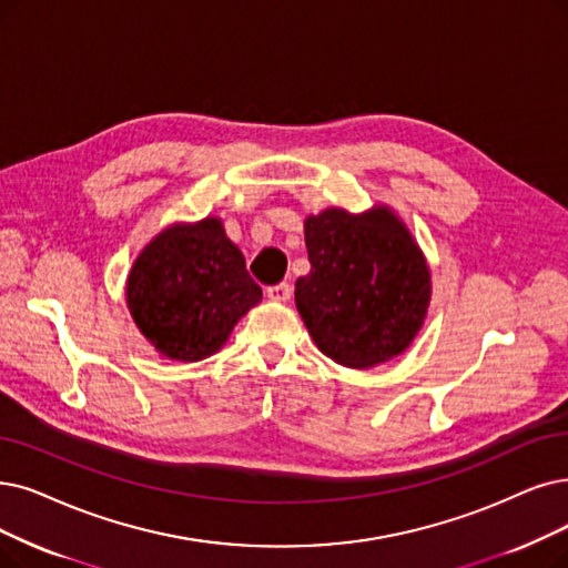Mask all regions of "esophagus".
Returning <instances> with one entry per match:
<instances>
[{
  "mask_svg": "<svg viewBox=\"0 0 568 568\" xmlns=\"http://www.w3.org/2000/svg\"><path fill=\"white\" fill-rule=\"evenodd\" d=\"M291 284L288 282H280L275 286H267V298L270 301H280V303H286L291 298Z\"/></svg>",
  "mask_w": 568,
  "mask_h": 568,
  "instance_id": "obj_1",
  "label": "esophagus"
}]
</instances>
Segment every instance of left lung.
I'll return each mask as SVG.
<instances>
[{
    "label": "left lung",
    "instance_id": "left-lung-1",
    "mask_svg": "<svg viewBox=\"0 0 568 568\" xmlns=\"http://www.w3.org/2000/svg\"><path fill=\"white\" fill-rule=\"evenodd\" d=\"M310 275L296 282L303 322L326 356L371 368L398 356L417 335L430 298L426 261L387 210L307 216Z\"/></svg>",
    "mask_w": 568,
    "mask_h": 568
}]
</instances>
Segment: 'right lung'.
Returning a JSON list of instances; mask_svg holds the SVG:
<instances>
[{"label": "right lung", "mask_w": 568, "mask_h": 568, "mask_svg": "<svg viewBox=\"0 0 568 568\" xmlns=\"http://www.w3.org/2000/svg\"><path fill=\"white\" fill-rule=\"evenodd\" d=\"M261 296L219 219L163 231L128 277L134 324L158 352L176 361H200L221 349Z\"/></svg>", "instance_id": "obj_1"}]
</instances>
